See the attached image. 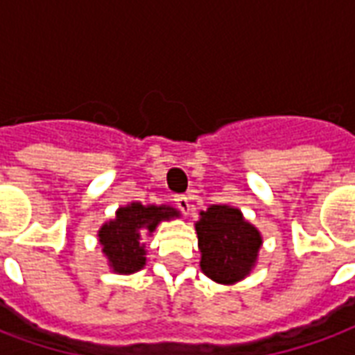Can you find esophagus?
Returning a JSON list of instances; mask_svg holds the SVG:
<instances>
[{"mask_svg": "<svg viewBox=\"0 0 355 355\" xmlns=\"http://www.w3.org/2000/svg\"><path fill=\"white\" fill-rule=\"evenodd\" d=\"M175 201H177L178 209H180L182 213H190L192 205H190V198H188V196H177V198H175Z\"/></svg>", "mask_w": 355, "mask_h": 355, "instance_id": "obj_1", "label": "esophagus"}]
</instances>
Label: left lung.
I'll return each mask as SVG.
<instances>
[{
    "instance_id": "left-lung-1",
    "label": "left lung",
    "mask_w": 355,
    "mask_h": 355,
    "mask_svg": "<svg viewBox=\"0 0 355 355\" xmlns=\"http://www.w3.org/2000/svg\"><path fill=\"white\" fill-rule=\"evenodd\" d=\"M200 266L213 282L232 285L249 275L261 251V232L230 205H211L196 223Z\"/></svg>"
}]
</instances>
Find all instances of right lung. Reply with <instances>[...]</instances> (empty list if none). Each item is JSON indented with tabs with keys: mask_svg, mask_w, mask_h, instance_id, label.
<instances>
[{
	"mask_svg": "<svg viewBox=\"0 0 355 355\" xmlns=\"http://www.w3.org/2000/svg\"><path fill=\"white\" fill-rule=\"evenodd\" d=\"M178 216V211L167 205H142L129 203L116 211V218L102 224L98 241L106 254L110 268L116 274H135L146 264V249L140 243L142 234H152L162 220Z\"/></svg>",
	"mask_w": 355,
	"mask_h": 355,
	"instance_id": "right-lung-1",
	"label": "right lung"
}]
</instances>
